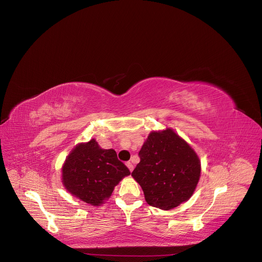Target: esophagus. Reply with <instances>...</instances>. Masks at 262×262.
I'll return each instance as SVG.
<instances>
[{
  "instance_id": "obj_1",
  "label": "esophagus",
  "mask_w": 262,
  "mask_h": 262,
  "mask_svg": "<svg viewBox=\"0 0 262 262\" xmlns=\"http://www.w3.org/2000/svg\"><path fill=\"white\" fill-rule=\"evenodd\" d=\"M127 167L129 168V170L131 171V172H132V171H133V169H134V167H133V165H132V162H127Z\"/></svg>"
}]
</instances>
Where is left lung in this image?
Segmentation results:
<instances>
[{"label":"left lung","mask_w":262,"mask_h":262,"mask_svg":"<svg viewBox=\"0 0 262 262\" xmlns=\"http://www.w3.org/2000/svg\"><path fill=\"white\" fill-rule=\"evenodd\" d=\"M139 155L131 176L148 205L170 210L191 198L201 178V160L173 129L151 131Z\"/></svg>","instance_id":"1"}]
</instances>
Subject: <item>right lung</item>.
Here are the masks:
<instances>
[{
	"mask_svg": "<svg viewBox=\"0 0 262 262\" xmlns=\"http://www.w3.org/2000/svg\"><path fill=\"white\" fill-rule=\"evenodd\" d=\"M131 172L114 149L102 148L95 139L79 143L61 167V182L67 192L92 206H101L115 186Z\"/></svg>",
	"mask_w": 262,
	"mask_h": 262,
	"instance_id": "right-lung-1",
	"label": "right lung"
}]
</instances>
